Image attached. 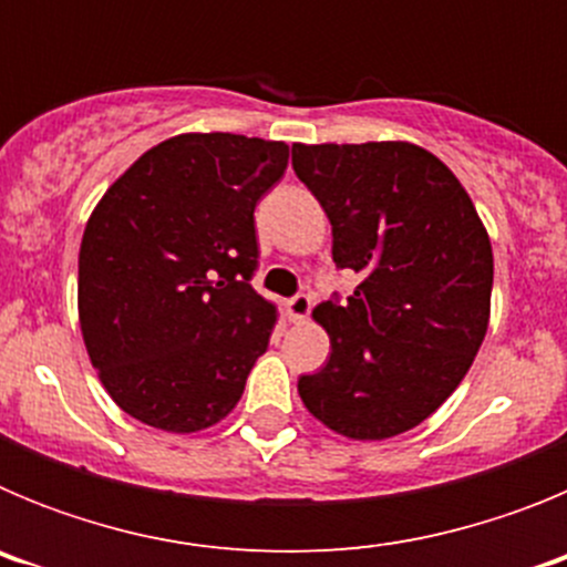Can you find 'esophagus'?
Segmentation results:
<instances>
[{
	"label": "esophagus",
	"instance_id": "obj_1",
	"mask_svg": "<svg viewBox=\"0 0 567 567\" xmlns=\"http://www.w3.org/2000/svg\"><path fill=\"white\" fill-rule=\"evenodd\" d=\"M284 309H287V318L292 323H303L309 318V312H312V300H309V295H295V298L287 300Z\"/></svg>",
	"mask_w": 567,
	"mask_h": 567
}]
</instances>
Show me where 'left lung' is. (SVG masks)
I'll use <instances>...</instances> for the list:
<instances>
[{
    "instance_id": "obj_1",
    "label": "left lung",
    "mask_w": 567,
    "mask_h": 567,
    "mask_svg": "<svg viewBox=\"0 0 567 567\" xmlns=\"http://www.w3.org/2000/svg\"><path fill=\"white\" fill-rule=\"evenodd\" d=\"M292 167L332 224L334 264L360 275L346 303L312 309L332 352L298 394L340 437H398L452 398L483 346L488 229L457 175L412 142L295 144Z\"/></svg>"
}]
</instances>
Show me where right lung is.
Wrapping results in <instances>:
<instances>
[{
	"label": "right lung",
	"instance_id": "obj_1",
	"mask_svg": "<svg viewBox=\"0 0 567 567\" xmlns=\"http://www.w3.org/2000/svg\"><path fill=\"white\" fill-rule=\"evenodd\" d=\"M289 144L182 133L107 187L79 249V327L113 403L169 434L221 423L267 352L278 307L249 287L255 204Z\"/></svg>",
	"mask_w": 567,
	"mask_h": 567
}]
</instances>
